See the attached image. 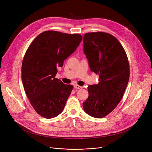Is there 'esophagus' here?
<instances>
[{"mask_svg": "<svg viewBox=\"0 0 152 152\" xmlns=\"http://www.w3.org/2000/svg\"><path fill=\"white\" fill-rule=\"evenodd\" d=\"M74 87L75 88H76V89H80V88H81V86H78V85H77V84L74 85Z\"/></svg>", "mask_w": 152, "mask_h": 152, "instance_id": "obj_1", "label": "esophagus"}]
</instances>
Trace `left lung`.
<instances>
[{
    "label": "left lung",
    "mask_w": 152,
    "mask_h": 152,
    "mask_svg": "<svg viewBox=\"0 0 152 152\" xmlns=\"http://www.w3.org/2000/svg\"><path fill=\"white\" fill-rule=\"evenodd\" d=\"M83 42L90 69L99 75L98 84L88 87L89 96L83 104V109L89 115L102 118L123 97L130 75L128 59L121 44L107 33H88Z\"/></svg>",
    "instance_id": "left-lung-1"
}]
</instances>
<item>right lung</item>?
Segmentation results:
<instances>
[{
    "label": "right lung",
    "instance_id": "1",
    "mask_svg": "<svg viewBox=\"0 0 152 152\" xmlns=\"http://www.w3.org/2000/svg\"><path fill=\"white\" fill-rule=\"evenodd\" d=\"M83 37L56 31L38 35L27 50L22 66V80L30 102L47 119L60 114L73 86L55 78L57 68L79 46Z\"/></svg>",
    "mask_w": 152,
    "mask_h": 152
}]
</instances>
